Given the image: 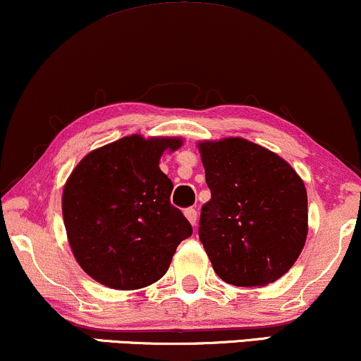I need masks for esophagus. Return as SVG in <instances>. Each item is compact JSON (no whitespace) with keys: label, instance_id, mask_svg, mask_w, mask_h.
<instances>
[{"label":"esophagus","instance_id":"obj_1","mask_svg":"<svg viewBox=\"0 0 361 361\" xmlns=\"http://www.w3.org/2000/svg\"><path fill=\"white\" fill-rule=\"evenodd\" d=\"M184 214H185V217H188V221L190 222V224L195 226V222H197V211L192 207H189V209H185Z\"/></svg>","mask_w":361,"mask_h":361}]
</instances>
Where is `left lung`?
<instances>
[{
	"label": "left lung",
	"instance_id": "left-lung-1",
	"mask_svg": "<svg viewBox=\"0 0 361 361\" xmlns=\"http://www.w3.org/2000/svg\"><path fill=\"white\" fill-rule=\"evenodd\" d=\"M211 201L199 239L216 274L262 288L286 274L308 235L305 182L286 160L241 137L197 144Z\"/></svg>",
	"mask_w": 361,
	"mask_h": 361
}]
</instances>
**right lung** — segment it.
<instances>
[{
  "instance_id": "add662e5",
  "label": "right lung",
  "mask_w": 361,
  "mask_h": 361,
  "mask_svg": "<svg viewBox=\"0 0 361 361\" xmlns=\"http://www.w3.org/2000/svg\"><path fill=\"white\" fill-rule=\"evenodd\" d=\"M180 137L133 133L87 154L65 182L61 212L75 259L106 288L140 289L167 273L192 226L171 204L164 152Z\"/></svg>"
}]
</instances>
